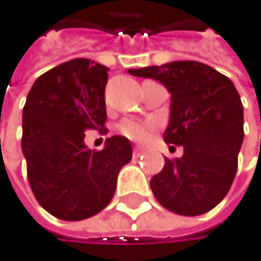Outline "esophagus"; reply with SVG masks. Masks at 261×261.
Instances as JSON below:
<instances>
[{
  "label": "esophagus",
  "mask_w": 261,
  "mask_h": 261,
  "mask_svg": "<svg viewBox=\"0 0 261 261\" xmlns=\"http://www.w3.org/2000/svg\"><path fill=\"white\" fill-rule=\"evenodd\" d=\"M143 151H145V150H143L142 146H135V148H134V156H140Z\"/></svg>",
  "instance_id": "1"
}]
</instances>
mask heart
Returning <instances> with one entry per match:
<instances>
[{"label": "heart", "instance_id": "obj_1", "mask_svg": "<svg viewBox=\"0 0 261 261\" xmlns=\"http://www.w3.org/2000/svg\"><path fill=\"white\" fill-rule=\"evenodd\" d=\"M118 130L121 135H124V137L132 142H145L154 132V124L151 121L126 118L119 122Z\"/></svg>", "mask_w": 261, "mask_h": 261}]
</instances>
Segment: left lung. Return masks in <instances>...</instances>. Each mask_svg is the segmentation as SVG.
I'll return each instance as SVG.
<instances>
[{
	"instance_id": "8db88e82",
	"label": "left lung",
	"mask_w": 261,
	"mask_h": 261,
	"mask_svg": "<svg viewBox=\"0 0 261 261\" xmlns=\"http://www.w3.org/2000/svg\"><path fill=\"white\" fill-rule=\"evenodd\" d=\"M153 78L170 92V122L164 142L183 146V156L164 158V167L150 187L167 211L202 215L231 188L244 139L241 97L231 80L209 65L193 60L129 70Z\"/></svg>"
}]
</instances>
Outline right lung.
Listing matches in <instances>:
<instances>
[{"mask_svg": "<svg viewBox=\"0 0 261 261\" xmlns=\"http://www.w3.org/2000/svg\"><path fill=\"white\" fill-rule=\"evenodd\" d=\"M108 68L73 59L46 71L23 107L22 151L27 175L41 207L60 220H84L110 204L118 174L132 159V145L113 135L103 150H89L87 130L107 134Z\"/></svg>", "mask_w": 261, "mask_h": 261, "instance_id": "add662e5", "label": "right lung"}]
</instances>
